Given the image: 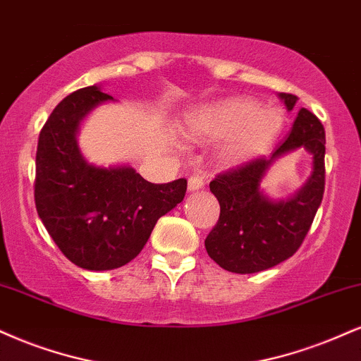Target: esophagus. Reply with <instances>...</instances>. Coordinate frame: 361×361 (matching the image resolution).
<instances>
[{
	"label": "esophagus",
	"instance_id": "1",
	"mask_svg": "<svg viewBox=\"0 0 361 361\" xmlns=\"http://www.w3.org/2000/svg\"><path fill=\"white\" fill-rule=\"evenodd\" d=\"M205 186V178L202 175H192L188 178V190L190 192H197V190Z\"/></svg>",
	"mask_w": 361,
	"mask_h": 361
}]
</instances>
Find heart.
Segmentation results:
<instances>
[{
	"instance_id": "1",
	"label": "heart",
	"mask_w": 361,
	"mask_h": 361,
	"mask_svg": "<svg viewBox=\"0 0 361 361\" xmlns=\"http://www.w3.org/2000/svg\"><path fill=\"white\" fill-rule=\"evenodd\" d=\"M282 116L277 111H262L257 102L235 99L207 107L193 119V131L200 136H228L222 156L240 161L264 149L279 134Z\"/></svg>"
}]
</instances>
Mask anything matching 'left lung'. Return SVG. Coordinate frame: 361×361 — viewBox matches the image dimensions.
<instances>
[{
    "instance_id": "8db88e82",
    "label": "left lung",
    "mask_w": 361,
    "mask_h": 361,
    "mask_svg": "<svg viewBox=\"0 0 361 361\" xmlns=\"http://www.w3.org/2000/svg\"><path fill=\"white\" fill-rule=\"evenodd\" d=\"M293 111L298 97L281 92ZM324 128L302 107L284 142L271 158L259 156L219 173L210 192L220 203V216L205 238V249L225 271L254 274L274 267L296 254L310 232L324 193ZM306 147L313 154V175L296 197L272 202L258 190L259 180L279 155Z\"/></svg>"
}]
</instances>
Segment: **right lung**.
<instances>
[{
	"mask_svg": "<svg viewBox=\"0 0 361 361\" xmlns=\"http://www.w3.org/2000/svg\"><path fill=\"white\" fill-rule=\"evenodd\" d=\"M95 85L63 99L43 124L35 163V207L71 262L111 271L136 257L159 216L186 193V180L149 183L129 166L97 168L80 154L75 134L84 116L112 101Z\"/></svg>",
	"mask_w": 361,
	"mask_h": 361,
	"instance_id": "add662e5",
	"label": "right lung"
}]
</instances>
